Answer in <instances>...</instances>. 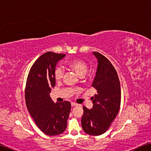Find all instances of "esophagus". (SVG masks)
I'll return each instance as SVG.
<instances>
[{"mask_svg": "<svg viewBox=\"0 0 151 151\" xmlns=\"http://www.w3.org/2000/svg\"><path fill=\"white\" fill-rule=\"evenodd\" d=\"M78 104H76V103H75V102H72L71 103V106L73 107H74V106H77Z\"/></svg>", "mask_w": 151, "mask_h": 151, "instance_id": "1", "label": "esophagus"}]
</instances>
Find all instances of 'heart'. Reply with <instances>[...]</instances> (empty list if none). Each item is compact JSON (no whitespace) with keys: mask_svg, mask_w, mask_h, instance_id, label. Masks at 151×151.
Instances as JSON below:
<instances>
[{"mask_svg":"<svg viewBox=\"0 0 151 151\" xmlns=\"http://www.w3.org/2000/svg\"><path fill=\"white\" fill-rule=\"evenodd\" d=\"M68 66L76 73L80 78L86 75L88 70V66L84 61L81 59H73L68 62ZM64 76V70L62 67H57L54 69V77L56 81H60Z\"/></svg>","mask_w":151,"mask_h":151,"instance_id":"1","label":"heart"}]
</instances>
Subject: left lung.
Returning a JSON list of instances; mask_svg holds the SVG:
<instances>
[{
	"label": "left lung",
	"mask_w": 151,
	"mask_h": 151,
	"mask_svg": "<svg viewBox=\"0 0 151 151\" xmlns=\"http://www.w3.org/2000/svg\"><path fill=\"white\" fill-rule=\"evenodd\" d=\"M97 58L98 66L92 86L97 94L92 97L93 108L83 106L81 119L84 132L92 136L104 134L116 117L121 104V86L116 70L104 56L93 52Z\"/></svg>",
	"instance_id": "left-lung-1"
}]
</instances>
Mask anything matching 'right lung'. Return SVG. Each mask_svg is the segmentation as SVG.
I'll use <instances>...</instances> for the list:
<instances>
[{
    "mask_svg": "<svg viewBox=\"0 0 151 151\" xmlns=\"http://www.w3.org/2000/svg\"><path fill=\"white\" fill-rule=\"evenodd\" d=\"M64 54L47 52L41 55L28 73L25 89V101L28 111L38 128L48 136L62 134L67 127L70 103L54 102L50 97L56 84L54 71Z\"/></svg>",
    "mask_w": 151,
    "mask_h": 151,
    "instance_id": "obj_1",
    "label": "right lung"
}]
</instances>
